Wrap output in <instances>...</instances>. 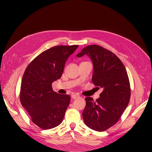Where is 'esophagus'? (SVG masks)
<instances>
[{"label": "esophagus", "instance_id": "obj_1", "mask_svg": "<svg viewBox=\"0 0 152 152\" xmlns=\"http://www.w3.org/2000/svg\"><path fill=\"white\" fill-rule=\"evenodd\" d=\"M71 97H72V99H76L77 98H78L79 96L76 95H71Z\"/></svg>", "mask_w": 152, "mask_h": 152}]
</instances>
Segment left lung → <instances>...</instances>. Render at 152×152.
Masks as SVG:
<instances>
[{
    "label": "left lung",
    "mask_w": 152,
    "mask_h": 152,
    "mask_svg": "<svg viewBox=\"0 0 152 152\" xmlns=\"http://www.w3.org/2000/svg\"><path fill=\"white\" fill-rule=\"evenodd\" d=\"M86 55L93 65L92 82L102 92L93 101L86 98L82 116L85 124L96 131H104L118 122L129 102L130 83L125 68L111 51L97 45L86 46L76 55Z\"/></svg>",
    "instance_id": "8db88e82"
}]
</instances>
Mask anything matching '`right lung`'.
Wrapping results in <instances>:
<instances>
[{"label": "right lung", "mask_w": 152, "mask_h": 152, "mask_svg": "<svg viewBox=\"0 0 152 152\" xmlns=\"http://www.w3.org/2000/svg\"><path fill=\"white\" fill-rule=\"evenodd\" d=\"M78 45L47 50L28 64L23 76L20 101L34 124L50 129L61 124L70 96L53 91L51 83L61 78L64 64Z\"/></svg>", "instance_id": "add662e5"}]
</instances>
